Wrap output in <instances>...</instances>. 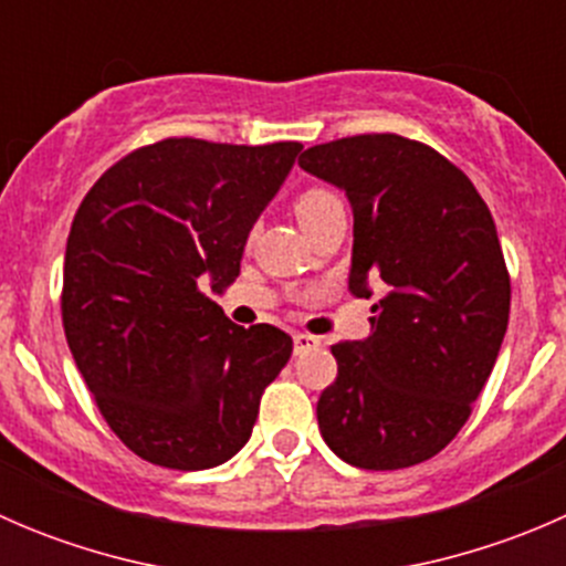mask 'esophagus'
Segmentation results:
<instances>
[{
	"mask_svg": "<svg viewBox=\"0 0 566 566\" xmlns=\"http://www.w3.org/2000/svg\"><path fill=\"white\" fill-rule=\"evenodd\" d=\"M293 347H295V353L315 350V347H319V339H317V336H312V334H295L293 336Z\"/></svg>",
	"mask_w": 566,
	"mask_h": 566,
	"instance_id": "esophagus-1",
	"label": "esophagus"
}]
</instances>
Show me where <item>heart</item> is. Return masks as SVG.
I'll return each mask as SVG.
<instances>
[{"label": "heart", "mask_w": 566, "mask_h": 566, "mask_svg": "<svg viewBox=\"0 0 566 566\" xmlns=\"http://www.w3.org/2000/svg\"><path fill=\"white\" fill-rule=\"evenodd\" d=\"M339 197L331 191H325V188H310V191L301 193L298 199H295V216H298L301 227L310 224V221L319 219L323 213H328V210L339 208Z\"/></svg>", "instance_id": "obj_1"}]
</instances>
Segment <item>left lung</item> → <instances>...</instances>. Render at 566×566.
I'll use <instances>...</instances> for the list:
<instances>
[{"label":"left lung","instance_id":"left-lung-1","mask_svg":"<svg viewBox=\"0 0 566 566\" xmlns=\"http://www.w3.org/2000/svg\"><path fill=\"white\" fill-rule=\"evenodd\" d=\"M298 164L350 199V293H380L373 334L331 347L319 436L367 471L436 458L471 416L510 323L493 216L452 161L397 134L315 145Z\"/></svg>","mask_w":566,"mask_h":566}]
</instances>
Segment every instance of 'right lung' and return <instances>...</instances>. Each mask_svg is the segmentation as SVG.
Masks as SVG:
<instances>
[{
	"label": "right lung",
	"mask_w": 566,
	"mask_h": 566,
	"mask_svg": "<svg viewBox=\"0 0 566 566\" xmlns=\"http://www.w3.org/2000/svg\"><path fill=\"white\" fill-rule=\"evenodd\" d=\"M298 142L164 139L119 158L73 216L62 325L114 436L142 460L202 471L247 447L293 339L243 328L202 293L230 287Z\"/></svg>",
	"instance_id": "right-lung-1"
}]
</instances>
